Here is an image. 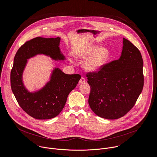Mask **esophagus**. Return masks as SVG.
<instances>
[{
    "label": "esophagus",
    "mask_w": 157,
    "mask_h": 157,
    "mask_svg": "<svg viewBox=\"0 0 157 157\" xmlns=\"http://www.w3.org/2000/svg\"><path fill=\"white\" fill-rule=\"evenodd\" d=\"M86 82V80H85V78H84L83 77H82L81 79H80V80H79V84H83V83H84Z\"/></svg>",
    "instance_id": "34e87169"
}]
</instances>
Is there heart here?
<instances>
[{
	"instance_id": "obj_1",
	"label": "heart",
	"mask_w": 157,
	"mask_h": 157,
	"mask_svg": "<svg viewBox=\"0 0 157 157\" xmlns=\"http://www.w3.org/2000/svg\"><path fill=\"white\" fill-rule=\"evenodd\" d=\"M78 58L84 59V68L89 71H96L99 70L108 60L109 52L103 47L93 45L88 47L76 54ZM71 63L72 61L70 60Z\"/></svg>"
}]
</instances>
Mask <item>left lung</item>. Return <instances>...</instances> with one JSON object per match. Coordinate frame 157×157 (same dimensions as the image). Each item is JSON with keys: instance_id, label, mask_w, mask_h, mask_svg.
Wrapping results in <instances>:
<instances>
[{"instance_id": "1", "label": "left lung", "mask_w": 157, "mask_h": 157, "mask_svg": "<svg viewBox=\"0 0 157 157\" xmlns=\"http://www.w3.org/2000/svg\"><path fill=\"white\" fill-rule=\"evenodd\" d=\"M143 59L139 49L123 38L120 58L86 75L91 92L89 105L98 116L117 119L135 105L144 87Z\"/></svg>"}]
</instances>
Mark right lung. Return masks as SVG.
Returning <instances> with one entry per match:
<instances>
[{
    "mask_svg": "<svg viewBox=\"0 0 157 157\" xmlns=\"http://www.w3.org/2000/svg\"><path fill=\"white\" fill-rule=\"evenodd\" d=\"M60 38L36 37L25 42L18 50L10 73L12 91L20 107L36 119H50L63 110L70 93L78 84L79 75H67L59 68L52 71L51 79L40 90L30 93L24 86L22 75L27 59L43 54L55 60L65 59L59 45Z\"/></svg>",
    "mask_w": 157,
    "mask_h": 157,
    "instance_id": "1",
    "label": "right lung"
}]
</instances>
